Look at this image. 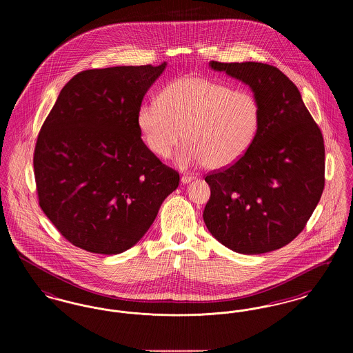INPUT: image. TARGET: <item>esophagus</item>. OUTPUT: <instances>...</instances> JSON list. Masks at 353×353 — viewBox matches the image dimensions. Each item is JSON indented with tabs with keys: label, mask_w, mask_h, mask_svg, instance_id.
<instances>
[{
	"label": "esophagus",
	"mask_w": 353,
	"mask_h": 353,
	"mask_svg": "<svg viewBox=\"0 0 353 353\" xmlns=\"http://www.w3.org/2000/svg\"><path fill=\"white\" fill-rule=\"evenodd\" d=\"M194 180V176H183L181 177V183L183 184H189L190 181H193Z\"/></svg>",
	"instance_id": "34e87169"
}]
</instances>
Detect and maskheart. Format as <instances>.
<instances>
[{"label": "heart", "instance_id": "1", "mask_svg": "<svg viewBox=\"0 0 353 353\" xmlns=\"http://www.w3.org/2000/svg\"><path fill=\"white\" fill-rule=\"evenodd\" d=\"M137 124L148 148L168 157L188 143L176 161L189 168L206 163L223 169L252 148L261 125V104L248 90H234L213 79L188 75L168 84L157 101H145Z\"/></svg>", "mask_w": 353, "mask_h": 353}]
</instances>
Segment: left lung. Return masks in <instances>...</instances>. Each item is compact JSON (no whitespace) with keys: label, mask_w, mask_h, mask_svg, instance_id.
Instances as JSON below:
<instances>
[{"label":"left lung","mask_w":353,"mask_h":353,"mask_svg":"<svg viewBox=\"0 0 353 353\" xmlns=\"http://www.w3.org/2000/svg\"><path fill=\"white\" fill-rule=\"evenodd\" d=\"M209 66L252 88L261 125L252 148L233 165L209 173L203 222L230 250L281 249L304 229L324 189V140L298 87L259 62Z\"/></svg>","instance_id":"8db88e82"}]
</instances>
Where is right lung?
Masks as SVG:
<instances>
[{"mask_svg": "<svg viewBox=\"0 0 353 353\" xmlns=\"http://www.w3.org/2000/svg\"><path fill=\"white\" fill-rule=\"evenodd\" d=\"M160 66L85 70L61 91L34 151L39 206L85 252L112 255L136 245L180 176L141 140L137 112Z\"/></svg>", "mask_w": 353, "mask_h": 353, "instance_id": "obj_1", "label": "right lung"}]
</instances>
